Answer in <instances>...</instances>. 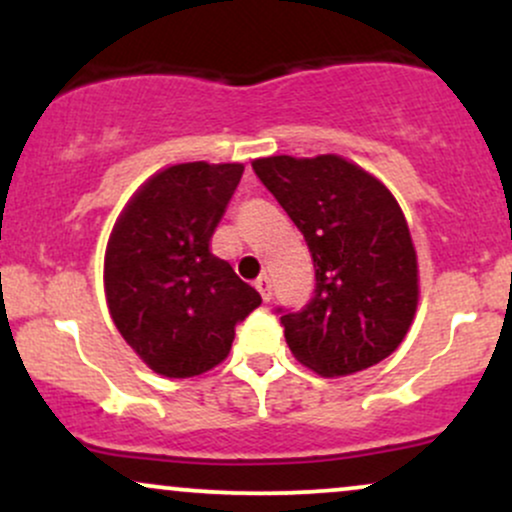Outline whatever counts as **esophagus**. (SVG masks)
<instances>
[{
	"label": "esophagus",
	"instance_id": "obj_1",
	"mask_svg": "<svg viewBox=\"0 0 512 512\" xmlns=\"http://www.w3.org/2000/svg\"><path fill=\"white\" fill-rule=\"evenodd\" d=\"M255 289L260 291V296L264 298V301H272V279H269L267 274L260 276V279L255 281Z\"/></svg>",
	"mask_w": 512,
	"mask_h": 512
}]
</instances>
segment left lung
I'll list each match as a JSON object with an SVG mask.
<instances>
[{"instance_id":"obj_1","label":"left lung","mask_w":512,"mask_h":512,"mask_svg":"<svg viewBox=\"0 0 512 512\" xmlns=\"http://www.w3.org/2000/svg\"><path fill=\"white\" fill-rule=\"evenodd\" d=\"M252 168L313 257L315 296L281 315L291 354L325 378L383 361L419 305V264L397 199L337 154L255 158Z\"/></svg>"}]
</instances>
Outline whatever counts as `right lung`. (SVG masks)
Segmentation results:
<instances>
[{
	"label": "right lung",
	"mask_w": 512,
	"mask_h": 512,
	"mask_svg": "<svg viewBox=\"0 0 512 512\" xmlns=\"http://www.w3.org/2000/svg\"><path fill=\"white\" fill-rule=\"evenodd\" d=\"M243 163H178L134 192L105 248V301L122 339L154 373L192 378L219 366L236 325L262 303L209 240Z\"/></svg>",
	"instance_id": "add662e5"
}]
</instances>
